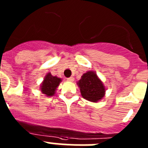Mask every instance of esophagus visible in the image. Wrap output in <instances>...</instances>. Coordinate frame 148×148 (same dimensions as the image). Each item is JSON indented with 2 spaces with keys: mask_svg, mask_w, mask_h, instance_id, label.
Segmentation results:
<instances>
[{
  "mask_svg": "<svg viewBox=\"0 0 148 148\" xmlns=\"http://www.w3.org/2000/svg\"><path fill=\"white\" fill-rule=\"evenodd\" d=\"M67 81H69V82H73L74 81V78L73 77H70V78H67Z\"/></svg>",
  "mask_w": 148,
  "mask_h": 148,
  "instance_id": "obj_1",
  "label": "esophagus"
}]
</instances>
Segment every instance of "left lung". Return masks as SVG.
I'll return each instance as SVG.
<instances>
[{
  "label": "left lung",
  "mask_w": 148,
  "mask_h": 148,
  "mask_svg": "<svg viewBox=\"0 0 148 148\" xmlns=\"http://www.w3.org/2000/svg\"><path fill=\"white\" fill-rule=\"evenodd\" d=\"M77 84L82 97L89 101L96 103L105 95V86L94 71L84 73Z\"/></svg>",
  "instance_id": "left-lung-1"
}]
</instances>
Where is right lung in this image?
I'll return each instance as SVG.
<instances>
[{
  "label": "right lung",
  "instance_id": "1",
  "mask_svg": "<svg viewBox=\"0 0 148 148\" xmlns=\"http://www.w3.org/2000/svg\"><path fill=\"white\" fill-rule=\"evenodd\" d=\"M61 82H62V79L61 78L53 76L51 75L50 73H47L44 78V81L40 84V92L47 97L53 96L56 93L57 87L59 86Z\"/></svg>",
  "mask_w": 148,
  "mask_h": 148
}]
</instances>
